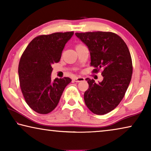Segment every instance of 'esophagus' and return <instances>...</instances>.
Returning <instances> with one entry per match:
<instances>
[{
    "label": "esophagus",
    "instance_id": "esophagus-1",
    "mask_svg": "<svg viewBox=\"0 0 151 151\" xmlns=\"http://www.w3.org/2000/svg\"><path fill=\"white\" fill-rule=\"evenodd\" d=\"M85 80L84 77H81V76H78V77H75L73 78V81L75 82H80L83 81Z\"/></svg>",
    "mask_w": 151,
    "mask_h": 151
}]
</instances>
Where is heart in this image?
<instances>
[{"instance_id":"obj_1","label":"heart","mask_w":151,"mask_h":151,"mask_svg":"<svg viewBox=\"0 0 151 151\" xmlns=\"http://www.w3.org/2000/svg\"><path fill=\"white\" fill-rule=\"evenodd\" d=\"M81 45V44H78V45H76V46H78V45Z\"/></svg>"}]
</instances>
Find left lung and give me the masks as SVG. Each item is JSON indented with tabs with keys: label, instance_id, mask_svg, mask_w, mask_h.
I'll return each instance as SVG.
<instances>
[{
	"label": "left lung",
	"instance_id": "1",
	"mask_svg": "<svg viewBox=\"0 0 151 151\" xmlns=\"http://www.w3.org/2000/svg\"><path fill=\"white\" fill-rule=\"evenodd\" d=\"M75 35L88 47L91 66L95 68L93 73L103 69L101 83L86 78L89 88L84 93L85 103L93 113L105 114L119 104L131 81V54L124 40L115 33L97 31Z\"/></svg>",
	"mask_w": 151,
	"mask_h": 151
}]
</instances>
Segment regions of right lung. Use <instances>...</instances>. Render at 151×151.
I'll use <instances>...</instances> for the list:
<instances>
[{
	"label": "right lung",
	"mask_w": 151,
	"mask_h": 151,
	"mask_svg": "<svg viewBox=\"0 0 151 151\" xmlns=\"http://www.w3.org/2000/svg\"><path fill=\"white\" fill-rule=\"evenodd\" d=\"M74 32H55L35 37L20 58L18 74L26 102L34 111L45 114L59 103L69 77L52 81L51 65L60 61L63 49Z\"/></svg>",
	"instance_id": "obj_1"
}]
</instances>
